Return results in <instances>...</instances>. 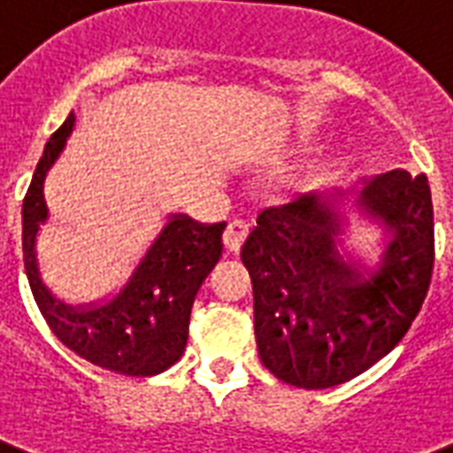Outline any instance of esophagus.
Segmentation results:
<instances>
[{
  "label": "esophagus",
  "mask_w": 453,
  "mask_h": 453,
  "mask_svg": "<svg viewBox=\"0 0 453 453\" xmlns=\"http://www.w3.org/2000/svg\"><path fill=\"white\" fill-rule=\"evenodd\" d=\"M247 235H250V223L247 220H230L226 233H223V242H226L230 252H240V247H242Z\"/></svg>",
  "instance_id": "obj_1"
}]
</instances>
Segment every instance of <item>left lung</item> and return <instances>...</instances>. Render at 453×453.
Returning <instances> with one entry per match:
<instances>
[{
    "mask_svg": "<svg viewBox=\"0 0 453 453\" xmlns=\"http://www.w3.org/2000/svg\"><path fill=\"white\" fill-rule=\"evenodd\" d=\"M343 196L341 189L304 194L261 211L242 244L261 363L300 388L336 387L370 370L411 329L430 288L427 177L391 170L355 194V206L391 235L370 273L338 252Z\"/></svg>",
    "mask_w": 453,
    "mask_h": 453,
    "instance_id": "obj_1",
    "label": "left lung"
}]
</instances>
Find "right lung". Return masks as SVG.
<instances>
[{"mask_svg":"<svg viewBox=\"0 0 453 453\" xmlns=\"http://www.w3.org/2000/svg\"><path fill=\"white\" fill-rule=\"evenodd\" d=\"M73 119L72 112L50 136L23 199L26 276L48 326L69 350L103 370L153 377L182 357L194 297L223 254L226 223L203 226L189 216H173L110 303L86 307L59 303L40 278L35 237L48 220L45 175L65 149Z\"/></svg>","mask_w":453,"mask_h":453,"instance_id":"add662e5","label":"right lung"}]
</instances>
